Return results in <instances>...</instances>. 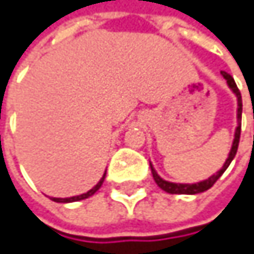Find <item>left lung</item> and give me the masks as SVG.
Returning <instances> with one entry per match:
<instances>
[{
	"label": "left lung",
	"mask_w": 254,
	"mask_h": 254,
	"mask_svg": "<svg viewBox=\"0 0 254 254\" xmlns=\"http://www.w3.org/2000/svg\"><path fill=\"white\" fill-rule=\"evenodd\" d=\"M222 77L227 80V85L230 86V90L236 94V99H238V126H236V132H235V140H233V144H232V149H230V154H229V158L224 163L222 169L218 171L215 175H212L210 178L204 180V181H199V183H195V184H178V183H171V181H166L163 180L157 172L155 169L152 168L151 164V171H152V177L155 180V183L158 184V188L163 189L164 192L168 193H184V195H195V193H201V192H206L209 190L213 184L216 183V180L226 172V169L229 168V164L232 163V160L235 158L236 155V151H238V144H239V137H241V116H242V99H241V93L238 90V86L235 83V79L226 73V71H221Z\"/></svg>",
	"instance_id": "left-lung-1"
}]
</instances>
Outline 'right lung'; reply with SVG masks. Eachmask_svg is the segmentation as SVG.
Returning <instances> with one entry per match:
<instances>
[{"label":"right lung","instance_id":"1","mask_svg":"<svg viewBox=\"0 0 254 254\" xmlns=\"http://www.w3.org/2000/svg\"><path fill=\"white\" fill-rule=\"evenodd\" d=\"M103 180H105V175L100 178V181L96 184V186H94L91 190L86 192V193H82V195H77V196H71V198H52V199H53V201H56V202H73V201H80V199H85V198H88V196L94 195V193H96V192L100 189V186H102Z\"/></svg>","mask_w":254,"mask_h":254}]
</instances>
